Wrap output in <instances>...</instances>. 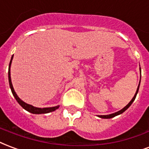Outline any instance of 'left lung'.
<instances>
[{"label":"left lung","instance_id":"left-lung-1","mask_svg":"<svg viewBox=\"0 0 149 149\" xmlns=\"http://www.w3.org/2000/svg\"><path fill=\"white\" fill-rule=\"evenodd\" d=\"M140 72H141V68H140ZM140 82H141V80H140ZM139 86H140V83H139V85H138V87H137V89H136V93H135V95H134V96H133V98L132 99V100H131L130 102L128 103L127 105L125 106L124 108H122V110H120L119 111H118V112H115V113H114V114H108V115H99V117L100 118H114V117L117 116V115H119V114H122L124 111H125L126 110H127L130 107V105L133 103V102L135 100V98H136V94H137V92H138V90H139Z\"/></svg>","mask_w":149,"mask_h":149}]
</instances>
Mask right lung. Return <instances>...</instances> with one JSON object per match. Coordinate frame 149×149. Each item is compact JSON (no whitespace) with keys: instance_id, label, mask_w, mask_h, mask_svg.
<instances>
[{"instance_id":"obj_1","label":"right lung","mask_w":149,"mask_h":149,"mask_svg":"<svg viewBox=\"0 0 149 149\" xmlns=\"http://www.w3.org/2000/svg\"><path fill=\"white\" fill-rule=\"evenodd\" d=\"M13 55L12 58H11V61H10L9 63V67H8V81H9V86L10 88H11V91L13 92V95L15 97V99L16 100V101L19 102V104L24 109H25L26 111H29L32 114H47V113H49V112H52V111H54L55 110L59 107V106H56V107H46V108H38V107H33L32 105H30V104H27L26 102H24L23 100H21L19 96L16 95V91L13 88V84H12V80H11V74H10V66H11V64H12V61H13Z\"/></svg>"}]
</instances>
